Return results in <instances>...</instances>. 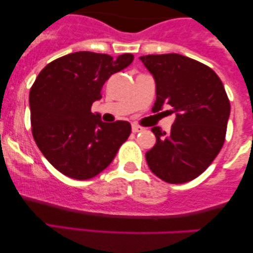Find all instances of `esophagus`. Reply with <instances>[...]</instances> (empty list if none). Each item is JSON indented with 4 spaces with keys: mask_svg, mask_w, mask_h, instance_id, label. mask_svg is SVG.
<instances>
[{
    "mask_svg": "<svg viewBox=\"0 0 253 253\" xmlns=\"http://www.w3.org/2000/svg\"><path fill=\"white\" fill-rule=\"evenodd\" d=\"M144 128L141 126H138V125H132V132L133 133H138V132H141Z\"/></svg>",
    "mask_w": 253,
    "mask_h": 253,
    "instance_id": "1",
    "label": "esophagus"
}]
</instances>
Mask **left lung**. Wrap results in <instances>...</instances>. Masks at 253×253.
Instances as JSON below:
<instances>
[{
	"label": "left lung",
	"mask_w": 253,
	"mask_h": 253,
	"mask_svg": "<svg viewBox=\"0 0 253 253\" xmlns=\"http://www.w3.org/2000/svg\"><path fill=\"white\" fill-rule=\"evenodd\" d=\"M156 81L152 112L165 104L175 113L170 132L153 127L156 145L146 152L149 168L172 184L193 181L215 159L225 143L231 104L219 76L182 54L140 57Z\"/></svg>",
	"instance_id": "obj_1"
}]
</instances>
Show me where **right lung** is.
<instances>
[{"instance_id":"add662e5","label":"right lung","mask_w":253,"mask_h":253,"mask_svg":"<svg viewBox=\"0 0 253 253\" xmlns=\"http://www.w3.org/2000/svg\"><path fill=\"white\" fill-rule=\"evenodd\" d=\"M134 56L81 51L58 58L38 75L30 91L31 125L42 153L63 175L89 179L106 169L130 134L127 121L103 123L91 106L104 82Z\"/></svg>"}]
</instances>
